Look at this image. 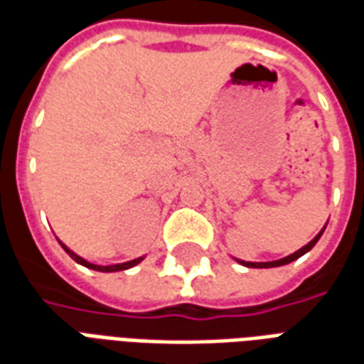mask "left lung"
Returning <instances> with one entry per match:
<instances>
[{
	"label": "left lung",
	"mask_w": 364,
	"mask_h": 364,
	"mask_svg": "<svg viewBox=\"0 0 364 364\" xmlns=\"http://www.w3.org/2000/svg\"><path fill=\"white\" fill-rule=\"evenodd\" d=\"M328 226V224H326ZM326 226L316 234V237H314L312 242H308V244L304 245V247H300L298 252L290 253V255H287V257H282V259H277V261H261V263H253V261H242V259H236L237 263H242L244 267H253V269H269V267H281V265H287V263H292L294 259H298V257H302L304 253H308L310 250H312L314 245L318 244V240L321 237V234H323V230H326Z\"/></svg>",
	"instance_id": "obj_1"
}]
</instances>
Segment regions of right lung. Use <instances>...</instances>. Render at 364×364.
I'll use <instances>...</instances> for the list:
<instances>
[{
  "mask_svg": "<svg viewBox=\"0 0 364 364\" xmlns=\"http://www.w3.org/2000/svg\"><path fill=\"white\" fill-rule=\"evenodd\" d=\"M60 245L64 247V252L72 257V259L75 261V263H80V265H83V267L87 269H93V271H101V273H114V271H124V269H130L134 267V265H138L140 261L144 259V257H136V259L132 261H127V263H117V265H93V263H90V261H85L83 257H80L77 253H74L70 247H66V245L60 242Z\"/></svg>",
  "mask_w": 364,
  "mask_h": 364,
  "instance_id": "1",
  "label": "right lung"
}]
</instances>
